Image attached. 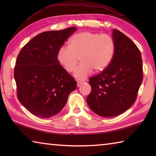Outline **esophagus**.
I'll return each mask as SVG.
<instances>
[{
	"mask_svg": "<svg viewBox=\"0 0 156 156\" xmlns=\"http://www.w3.org/2000/svg\"><path fill=\"white\" fill-rule=\"evenodd\" d=\"M84 83V82H83V81H77V86L78 87H80L82 84H83Z\"/></svg>",
	"mask_w": 156,
	"mask_h": 156,
	"instance_id": "1",
	"label": "esophagus"
}]
</instances>
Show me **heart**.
Segmentation results:
<instances>
[{
	"mask_svg": "<svg viewBox=\"0 0 156 156\" xmlns=\"http://www.w3.org/2000/svg\"><path fill=\"white\" fill-rule=\"evenodd\" d=\"M69 46H61L58 50L57 59L67 72L75 70L79 58L81 63L74 76L84 80L94 69L100 72L112 62L115 51V42L109 34L83 31L73 36Z\"/></svg>",
	"mask_w": 156,
	"mask_h": 156,
	"instance_id": "1",
	"label": "heart"
}]
</instances>
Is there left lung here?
Instances as JSON below:
<instances>
[{"mask_svg":"<svg viewBox=\"0 0 156 156\" xmlns=\"http://www.w3.org/2000/svg\"><path fill=\"white\" fill-rule=\"evenodd\" d=\"M115 51L109 66L89 78L91 87L87 102L102 117L121 114L136 100L142 78V60L138 47L118 30H113Z\"/></svg>","mask_w":156,"mask_h":156,"instance_id":"left-lung-1","label":"left lung"}]
</instances>
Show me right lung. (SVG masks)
<instances>
[{"instance_id": "1", "label": "right lung", "mask_w": 156, "mask_h": 156, "mask_svg": "<svg viewBox=\"0 0 156 156\" xmlns=\"http://www.w3.org/2000/svg\"><path fill=\"white\" fill-rule=\"evenodd\" d=\"M75 27L36 36L20 50L14 68L17 97L29 112L41 118L58 113L77 83L57 59L58 50Z\"/></svg>"}]
</instances>
